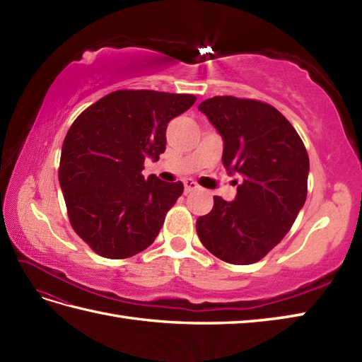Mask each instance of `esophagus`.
I'll list each match as a JSON object with an SVG mask.
<instances>
[{
  "mask_svg": "<svg viewBox=\"0 0 362 362\" xmlns=\"http://www.w3.org/2000/svg\"><path fill=\"white\" fill-rule=\"evenodd\" d=\"M183 185H185V193H191V191H196L199 188L197 183L193 180V179H187L185 182H183Z\"/></svg>",
  "mask_w": 362,
  "mask_h": 362,
  "instance_id": "esophagus-1",
  "label": "esophagus"
}]
</instances>
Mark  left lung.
Wrapping results in <instances>:
<instances>
[{
	"mask_svg": "<svg viewBox=\"0 0 362 362\" xmlns=\"http://www.w3.org/2000/svg\"><path fill=\"white\" fill-rule=\"evenodd\" d=\"M199 110L224 140L227 173L241 175L233 201L214 196L211 211L197 219L199 240L226 263H257L283 240L302 210L308 152L291 122L266 103L214 96L199 104Z\"/></svg>",
	"mask_w": 362,
	"mask_h": 362,
	"instance_id": "1",
	"label": "left lung"
}]
</instances>
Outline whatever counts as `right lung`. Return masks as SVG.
Here are the masks:
<instances>
[{
    "instance_id": "add662e5",
    "label": "right lung",
    "mask_w": 362,
    "mask_h": 362,
    "mask_svg": "<svg viewBox=\"0 0 362 362\" xmlns=\"http://www.w3.org/2000/svg\"><path fill=\"white\" fill-rule=\"evenodd\" d=\"M193 95L118 90L83 110L65 136L59 182L74 232L98 255L134 257L156 240L183 183L151 174L144 158L166 149V127Z\"/></svg>"
}]
</instances>
